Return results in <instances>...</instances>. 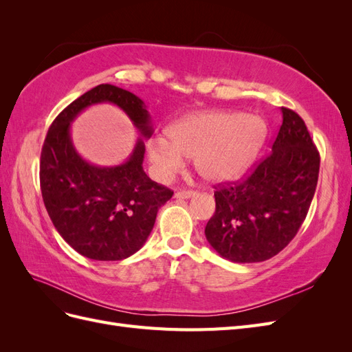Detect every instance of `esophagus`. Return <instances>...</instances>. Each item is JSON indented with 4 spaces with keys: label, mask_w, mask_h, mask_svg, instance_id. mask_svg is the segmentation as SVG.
I'll list each match as a JSON object with an SVG mask.
<instances>
[{
    "label": "esophagus",
    "mask_w": 352,
    "mask_h": 352,
    "mask_svg": "<svg viewBox=\"0 0 352 352\" xmlns=\"http://www.w3.org/2000/svg\"><path fill=\"white\" fill-rule=\"evenodd\" d=\"M195 192L194 190H177V192L175 194V198L177 199H189L190 197H194Z\"/></svg>",
    "instance_id": "34e87169"
}]
</instances>
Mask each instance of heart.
I'll list each match as a JSON object with an SVG mask.
<instances>
[{
	"instance_id": "heart-1",
	"label": "heart",
	"mask_w": 352,
	"mask_h": 352,
	"mask_svg": "<svg viewBox=\"0 0 352 352\" xmlns=\"http://www.w3.org/2000/svg\"><path fill=\"white\" fill-rule=\"evenodd\" d=\"M267 133L255 114L199 111L176 122L148 142V158L160 180L172 179L194 158L197 173L211 184L241 177L254 163Z\"/></svg>"
}]
</instances>
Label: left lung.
<instances>
[{
	"label": "left lung",
	"instance_id": "1",
	"mask_svg": "<svg viewBox=\"0 0 352 352\" xmlns=\"http://www.w3.org/2000/svg\"><path fill=\"white\" fill-rule=\"evenodd\" d=\"M283 122L272 151L242 182L220 186L206 238L220 257L258 263L296 235L313 201L320 155L304 120L280 109Z\"/></svg>",
	"mask_w": 352,
	"mask_h": 352
}]
</instances>
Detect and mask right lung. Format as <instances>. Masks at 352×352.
Instances as JSON below:
<instances>
[{
  "instance_id": "1",
  "label": "right lung",
  "mask_w": 352,
  "mask_h": 352,
  "mask_svg": "<svg viewBox=\"0 0 352 352\" xmlns=\"http://www.w3.org/2000/svg\"><path fill=\"white\" fill-rule=\"evenodd\" d=\"M105 102L123 109L143 136L126 162L117 166L87 162L69 135L71 123L83 109ZM151 135V116L144 101L109 83L80 95L52 122L41 153L42 199L60 236L83 257H131L150 236L158 208L172 198V190L144 172V138Z\"/></svg>"
}]
</instances>
